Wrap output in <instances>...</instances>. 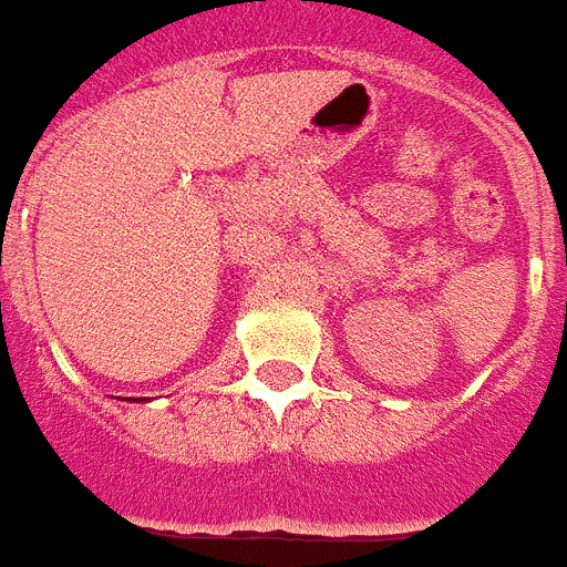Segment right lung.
<instances>
[{"mask_svg": "<svg viewBox=\"0 0 567 567\" xmlns=\"http://www.w3.org/2000/svg\"><path fill=\"white\" fill-rule=\"evenodd\" d=\"M128 400H134V396H128ZM140 402H143V396H140Z\"/></svg>", "mask_w": 567, "mask_h": 567, "instance_id": "add662e5", "label": "right lung"}]
</instances>
